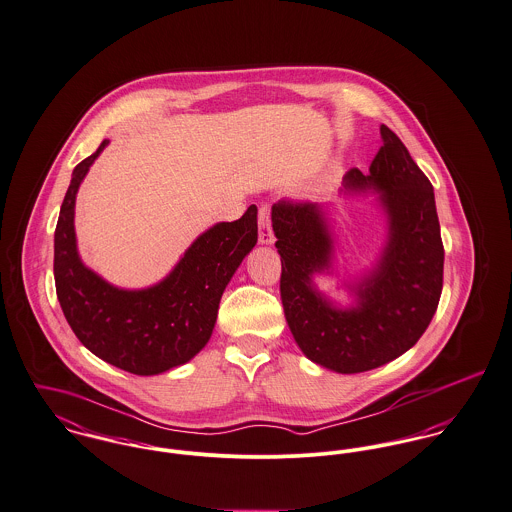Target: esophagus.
Returning <instances> with one entry per match:
<instances>
[{"mask_svg": "<svg viewBox=\"0 0 512 512\" xmlns=\"http://www.w3.org/2000/svg\"><path fill=\"white\" fill-rule=\"evenodd\" d=\"M257 222H259V241L265 245L275 243V233L271 228V208L269 206H261L259 214H257Z\"/></svg>", "mask_w": 512, "mask_h": 512, "instance_id": "1", "label": "esophagus"}]
</instances>
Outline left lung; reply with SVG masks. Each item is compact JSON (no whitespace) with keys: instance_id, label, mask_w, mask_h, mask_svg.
<instances>
[{"instance_id":"left-lung-1","label":"left lung","mask_w":512,"mask_h":512,"mask_svg":"<svg viewBox=\"0 0 512 512\" xmlns=\"http://www.w3.org/2000/svg\"><path fill=\"white\" fill-rule=\"evenodd\" d=\"M381 137L369 174L351 169L345 176V188H379L389 214L387 247L377 269L357 284L355 308H332L310 286L312 273L326 269L332 253L318 206L288 198L273 204L288 328L308 359L347 375L381 367L420 340L444 284L434 188L397 133L381 125Z\"/></svg>"}]
</instances>
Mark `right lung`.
<instances>
[{"instance_id": "right-lung-1", "label": "right lung", "mask_w": 512, "mask_h": 512, "mask_svg": "<svg viewBox=\"0 0 512 512\" xmlns=\"http://www.w3.org/2000/svg\"><path fill=\"white\" fill-rule=\"evenodd\" d=\"M98 151L76 165L55 229L58 302L76 338L133 375H159L190 361L212 336L220 298L257 243V208L202 233L163 283L119 290L86 269L76 251V192Z\"/></svg>"}]
</instances>
